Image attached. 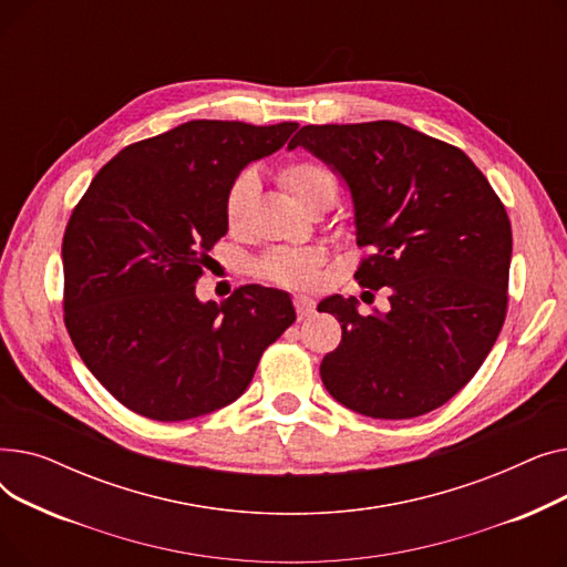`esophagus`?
<instances>
[{
  "instance_id": "obj_1",
  "label": "esophagus",
  "mask_w": 567,
  "mask_h": 567,
  "mask_svg": "<svg viewBox=\"0 0 567 567\" xmlns=\"http://www.w3.org/2000/svg\"><path fill=\"white\" fill-rule=\"evenodd\" d=\"M293 306H296V312H299V317H310L312 310H315V299L308 293H296L293 296Z\"/></svg>"
}]
</instances>
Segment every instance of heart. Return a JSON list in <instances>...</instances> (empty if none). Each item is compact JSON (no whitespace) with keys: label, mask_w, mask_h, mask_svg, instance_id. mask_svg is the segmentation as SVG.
I'll return each mask as SVG.
<instances>
[{"label":"heart","mask_w":567,"mask_h":567,"mask_svg":"<svg viewBox=\"0 0 567 567\" xmlns=\"http://www.w3.org/2000/svg\"><path fill=\"white\" fill-rule=\"evenodd\" d=\"M280 182L289 190V195L301 204L303 208L312 206L323 197H336L338 182L329 167L315 161H293L282 167ZM257 193V176L255 172H241L229 184L225 193V223L234 229L244 223L248 208ZM321 264V252L315 248H278L268 252L259 264V271L264 278L289 285V287H303L315 280L317 266Z\"/></svg>","instance_id":"obj_1"}]
</instances>
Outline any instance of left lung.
<instances>
[{
    "label": "left lung",
    "instance_id": "1",
    "mask_svg": "<svg viewBox=\"0 0 567 567\" xmlns=\"http://www.w3.org/2000/svg\"><path fill=\"white\" fill-rule=\"evenodd\" d=\"M303 146L347 186L355 244L370 246L355 280L391 289V310L363 317L333 293L342 323L321 381L370 419H415L457 395L492 351L508 308L513 229L485 174L457 146L398 122L303 126Z\"/></svg>",
    "mask_w": 567,
    "mask_h": 567
}]
</instances>
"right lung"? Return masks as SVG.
Wrapping results in <instances>:
<instances>
[{"label":"right lung","mask_w":567,"mask_h":567,"mask_svg":"<svg viewBox=\"0 0 567 567\" xmlns=\"http://www.w3.org/2000/svg\"><path fill=\"white\" fill-rule=\"evenodd\" d=\"M296 128L195 118L122 148L75 206L62 244L66 329L89 372L144 419L231 404L296 321L282 289L246 285L223 303L195 293L227 234L229 184Z\"/></svg>","instance_id":"1"}]
</instances>
